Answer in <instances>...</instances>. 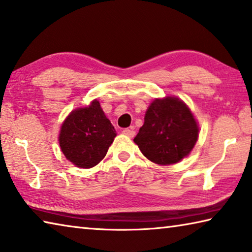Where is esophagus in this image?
I'll list each match as a JSON object with an SVG mask.
<instances>
[{
  "label": "esophagus",
  "mask_w": 252,
  "mask_h": 252,
  "mask_svg": "<svg viewBox=\"0 0 252 252\" xmlns=\"http://www.w3.org/2000/svg\"><path fill=\"white\" fill-rule=\"evenodd\" d=\"M123 134L130 136V138H133V136L135 135V131L132 129V127L131 129H125L123 130Z\"/></svg>",
  "instance_id": "34e87169"
}]
</instances>
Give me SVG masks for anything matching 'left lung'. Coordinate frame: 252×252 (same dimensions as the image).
<instances>
[{"label": "left lung", "instance_id": "1", "mask_svg": "<svg viewBox=\"0 0 252 252\" xmlns=\"http://www.w3.org/2000/svg\"><path fill=\"white\" fill-rule=\"evenodd\" d=\"M198 138V126L182 100L155 99L144 116L134 142L145 158L159 165L180 162Z\"/></svg>", "mask_w": 252, "mask_h": 252}]
</instances>
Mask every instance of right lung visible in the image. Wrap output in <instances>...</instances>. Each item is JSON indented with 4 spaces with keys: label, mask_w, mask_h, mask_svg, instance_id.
<instances>
[{
    "label": "right lung",
    "mask_w": 252,
    "mask_h": 252,
    "mask_svg": "<svg viewBox=\"0 0 252 252\" xmlns=\"http://www.w3.org/2000/svg\"><path fill=\"white\" fill-rule=\"evenodd\" d=\"M116 135L99 101L94 100L89 107L76 109L63 121L59 145L68 161L78 167L89 168L106 157Z\"/></svg>",
    "instance_id": "add662e5"
}]
</instances>
